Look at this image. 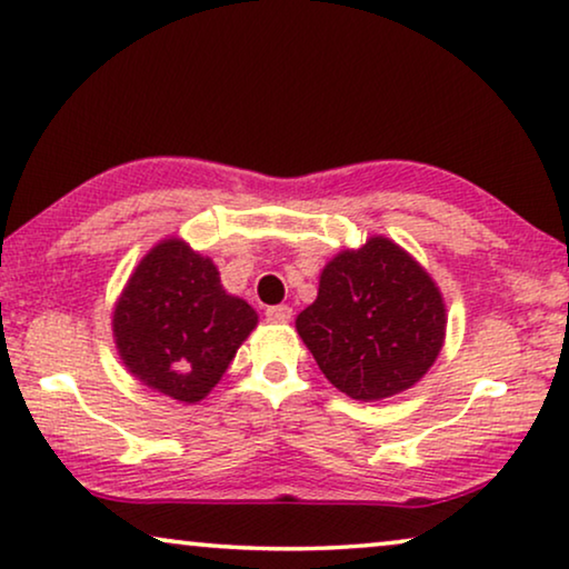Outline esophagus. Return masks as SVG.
<instances>
[{
  "label": "esophagus",
  "mask_w": 569,
  "mask_h": 569,
  "mask_svg": "<svg viewBox=\"0 0 569 569\" xmlns=\"http://www.w3.org/2000/svg\"><path fill=\"white\" fill-rule=\"evenodd\" d=\"M291 307H286V303H276V307H268L266 309V317L270 319V322H288L291 319Z\"/></svg>",
  "instance_id": "1"
}]
</instances>
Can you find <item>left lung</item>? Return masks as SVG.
<instances>
[{
	"mask_svg": "<svg viewBox=\"0 0 569 569\" xmlns=\"http://www.w3.org/2000/svg\"><path fill=\"white\" fill-rule=\"evenodd\" d=\"M296 330L332 387L379 402L410 389L433 366L446 338V303L412 254L371 237L327 262Z\"/></svg>",
	"mask_w": 569,
	"mask_h": 569,
	"instance_id": "left-lung-1",
	"label": "left lung"
}]
</instances>
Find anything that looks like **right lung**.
<instances>
[{
    "label": "right lung",
    "instance_id": "right-lung-1",
    "mask_svg": "<svg viewBox=\"0 0 569 569\" xmlns=\"http://www.w3.org/2000/svg\"><path fill=\"white\" fill-rule=\"evenodd\" d=\"M258 325L244 299L223 291L211 258L172 237L151 247L113 311L121 361L149 389L196 405L221 381Z\"/></svg>",
    "mask_w": 569,
    "mask_h": 569
}]
</instances>
